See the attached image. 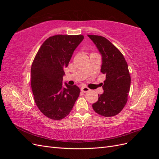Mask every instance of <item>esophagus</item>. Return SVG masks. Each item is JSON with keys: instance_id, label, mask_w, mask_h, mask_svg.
<instances>
[{"instance_id": "esophagus-1", "label": "esophagus", "mask_w": 159, "mask_h": 159, "mask_svg": "<svg viewBox=\"0 0 159 159\" xmlns=\"http://www.w3.org/2000/svg\"><path fill=\"white\" fill-rule=\"evenodd\" d=\"M81 90L84 91V92H88V91H89L90 89L88 87H86V86H83V87H81Z\"/></svg>"}]
</instances>
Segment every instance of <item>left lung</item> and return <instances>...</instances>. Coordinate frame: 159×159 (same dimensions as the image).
<instances>
[{
  "label": "left lung",
  "instance_id": "8db88e82",
  "mask_svg": "<svg viewBox=\"0 0 159 159\" xmlns=\"http://www.w3.org/2000/svg\"><path fill=\"white\" fill-rule=\"evenodd\" d=\"M88 36L102 55L101 72L106 77L103 83L101 84L103 93L98 95V102L92 105V107L102 116H115L121 111L127 102L131 85L127 63L121 52L106 38Z\"/></svg>",
  "mask_w": 159,
  "mask_h": 159
}]
</instances>
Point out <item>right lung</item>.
Instances as JSON below:
<instances>
[{"label": "right lung", "instance_id": "add662e5", "mask_svg": "<svg viewBox=\"0 0 159 159\" xmlns=\"http://www.w3.org/2000/svg\"><path fill=\"white\" fill-rule=\"evenodd\" d=\"M83 35H55L43 43L31 67V86L35 103L51 119L66 117L78 98V86L63 85L64 68L68 66Z\"/></svg>", "mask_w": 159, "mask_h": 159}]
</instances>
